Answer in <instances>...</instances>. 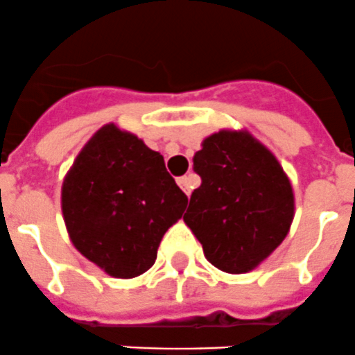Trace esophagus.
Listing matches in <instances>:
<instances>
[{"label":"esophagus","mask_w":355,"mask_h":355,"mask_svg":"<svg viewBox=\"0 0 355 355\" xmlns=\"http://www.w3.org/2000/svg\"><path fill=\"white\" fill-rule=\"evenodd\" d=\"M177 182H178V185H180V189L184 191L187 196H189L191 191L194 189V185H196V184H194V178L191 177V175H189V177H180Z\"/></svg>","instance_id":"1"}]
</instances>
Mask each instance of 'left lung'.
<instances>
[{"mask_svg":"<svg viewBox=\"0 0 355 355\" xmlns=\"http://www.w3.org/2000/svg\"><path fill=\"white\" fill-rule=\"evenodd\" d=\"M201 185L184 216L207 260L223 272L244 274L285 241L295 214L283 166L245 129H221L193 157Z\"/></svg>","mask_w":355,"mask_h":355,"instance_id":"obj_1","label":"left lung"}]
</instances>
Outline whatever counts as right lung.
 Returning a JSON list of instances; mask_svg holds the SVG:
<instances>
[{
    "instance_id": "right-lung-1",
    "label": "right lung",
    "mask_w": 355,
    "mask_h": 355,
    "mask_svg": "<svg viewBox=\"0 0 355 355\" xmlns=\"http://www.w3.org/2000/svg\"><path fill=\"white\" fill-rule=\"evenodd\" d=\"M187 196L164 157L136 134L106 123L83 146L62 184L70 242L98 269L130 279L154 265Z\"/></svg>"
}]
</instances>
